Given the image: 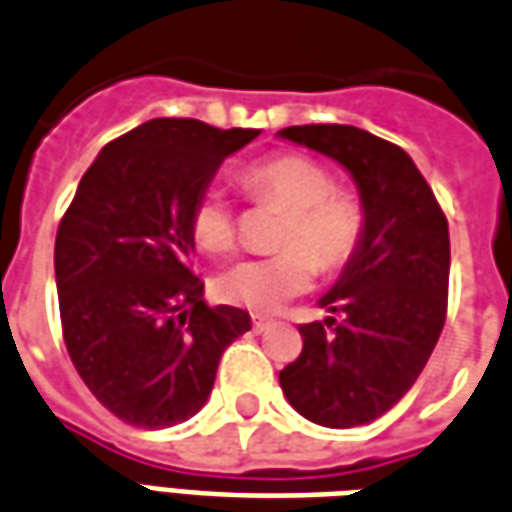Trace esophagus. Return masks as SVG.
Masks as SVG:
<instances>
[{
	"instance_id": "obj_1",
	"label": "esophagus",
	"mask_w": 512,
	"mask_h": 512,
	"mask_svg": "<svg viewBox=\"0 0 512 512\" xmlns=\"http://www.w3.org/2000/svg\"><path fill=\"white\" fill-rule=\"evenodd\" d=\"M252 327H255V332H266V330H271V327H274V321H271V318H266V316H255V318H252Z\"/></svg>"
}]
</instances>
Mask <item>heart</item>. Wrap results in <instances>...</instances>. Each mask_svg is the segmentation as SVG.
<instances>
[{
    "label": "heart",
    "mask_w": 512,
    "mask_h": 512,
    "mask_svg": "<svg viewBox=\"0 0 512 512\" xmlns=\"http://www.w3.org/2000/svg\"><path fill=\"white\" fill-rule=\"evenodd\" d=\"M241 185L288 216L277 235V255L246 257L216 277V296L252 313H274L305 293L313 274L341 271L363 241L366 210L352 191L335 188L332 174L305 155L257 160L241 171ZM191 235L205 252L235 244V216L219 188H205L191 207Z\"/></svg>",
    "instance_id": "heart-1"
}]
</instances>
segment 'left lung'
<instances>
[{
  "mask_svg": "<svg viewBox=\"0 0 512 512\" xmlns=\"http://www.w3.org/2000/svg\"><path fill=\"white\" fill-rule=\"evenodd\" d=\"M280 138L352 174L366 230L321 307L341 321L302 324V355L280 371L307 421L349 430L388 413L424 371L446 321L449 224L405 149L349 124L285 127Z\"/></svg>",
  "mask_w": 512,
  "mask_h": 512,
  "instance_id": "obj_1",
  "label": "left lung"
}]
</instances>
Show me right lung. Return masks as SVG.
Wrapping results in <instances>:
<instances>
[{
    "instance_id": "obj_1",
    "label": "right lung",
    "mask_w": 512,
    "mask_h": 512,
    "mask_svg": "<svg viewBox=\"0 0 512 512\" xmlns=\"http://www.w3.org/2000/svg\"><path fill=\"white\" fill-rule=\"evenodd\" d=\"M260 130L152 119L96 155L57 227L63 341L82 382L121 421L182 424L205 407L216 368L252 330L241 307H207L191 271V207L224 157Z\"/></svg>"
}]
</instances>
